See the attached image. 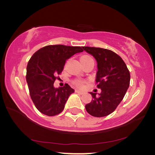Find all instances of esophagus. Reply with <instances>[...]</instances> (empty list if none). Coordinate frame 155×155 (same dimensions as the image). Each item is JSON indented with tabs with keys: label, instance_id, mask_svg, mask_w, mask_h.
<instances>
[{
	"label": "esophagus",
	"instance_id": "34e87169",
	"mask_svg": "<svg viewBox=\"0 0 155 155\" xmlns=\"http://www.w3.org/2000/svg\"><path fill=\"white\" fill-rule=\"evenodd\" d=\"M75 92H76V93L80 94V95H82V94H84V92L81 91V90H76Z\"/></svg>",
	"mask_w": 155,
	"mask_h": 155
}]
</instances>
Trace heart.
Here are the masks:
<instances>
[{
    "mask_svg": "<svg viewBox=\"0 0 155 155\" xmlns=\"http://www.w3.org/2000/svg\"><path fill=\"white\" fill-rule=\"evenodd\" d=\"M87 57H89V56H87V55H83V56H81V58H87ZM75 84L76 85H77V86H79V87H81L83 85V81H80V80H78V81H75Z\"/></svg>",
    "mask_w": 155,
    "mask_h": 155,
    "instance_id": "obj_1",
    "label": "heart"
}]
</instances>
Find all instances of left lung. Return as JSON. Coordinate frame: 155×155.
I'll return each mask as SVG.
<instances>
[{
    "instance_id": "obj_1",
    "label": "left lung",
    "mask_w": 155,
    "mask_h": 155,
    "mask_svg": "<svg viewBox=\"0 0 155 155\" xmlns=\"http://www.w3.org/2000/svg\"><path fill=\"white\" fill-rule=\"evenodd\" d=\"M82 49L97 61L95 81L97 88L101 90L98 95L90 92L92 100L85 108L93 117H106L114 111L123 99L130 86L129 70L123 60L109 49L90 47Z\"/></svg>"
}]
</instances>
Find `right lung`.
<instances>
[{
	"label": "right lung",
	"instance_id": "obj_1",
	"mask_svg": "<svg viewBox=\"0 0 155 155\" xmlns=\"http://www.w3.org/2000/svg\"><path fill=\"white\" fill-rule=\"evenodd\" d=\"M80 47L49 45L35 51L27 66L26 80L30 95L41 113L55 116L61 113L69 96L74 90L68 84L55 88L56 76L61 74L68 59L81 52Z\"/></svg>",
	"mask_w": 155,
	"mask_h": 155
}]
</instances>
